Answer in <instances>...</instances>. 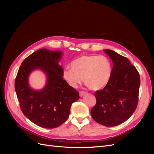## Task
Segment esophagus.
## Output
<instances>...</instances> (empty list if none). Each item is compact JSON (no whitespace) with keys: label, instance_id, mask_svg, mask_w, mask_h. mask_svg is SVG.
Listing matches in <instances>:
<instances>
[{"label":"esophagus","instance_id":"esophagus-1","mask_svg":"<svg viewBox=\"0 0 154 154\" xmlns=\"http://www.w3.org/2000/svg\"><path fill=\"white\" fill-rule=\"evenodd\" d=\"M85 94H86L85 92H84V91H80V96L82 97V96H84Z\"/></svg>","mask_w":154,"mask_h":154}]
</instances>
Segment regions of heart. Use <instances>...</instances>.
Listing matches in <instances>:
<instances>
[{
    "label": "heart",
    "instance_id": "heart-1",
    "mask_svg": "<svg viewBox=\"0 0 154 154\" xmlns=\"http://www.w3.org/2000/svg\"><path fill=\"white\" fill-rule=\"evenodd\" d=\"M71 66V68L63 70V77L72 88H76L83 78L89 89L100 90L109 83L112 71L109 59L102 55L81 56L72 61Z\"/></svg>",
    "mask_w": 154,
    "mask_h": 154
}]
</instances>
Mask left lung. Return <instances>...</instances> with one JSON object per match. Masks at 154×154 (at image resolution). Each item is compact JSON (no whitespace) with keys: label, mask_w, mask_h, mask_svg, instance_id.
Listing matches in <instances>:
<instances>
[{"label":"left lung","mask_w":154,"mask_h":154,"mask_svg":"<svg viewBox=\"0 0 154 154\" xmlns=\"http://www.w3.org/2000/svg\"><path fill=\"white\" fill-rule=\"evenodd\" d=\"M114 63L110 80L103 89L95 92L96 105L91 110L95 122L105 127H115L126 122L138 103L140 76L126 57L104 49Z\"/></svg>","instance_id":"8db88e82"}]
</instances>
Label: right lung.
I'll return each instance as SVG.
<instances>
[{
  "label": "right lung",
  "mask_w": 154,
  "mask_h": 154,
  "mask_svg": "<svg viewBox=\"0 0 154 154\" xmlns=\"http://www.w3.org/2000/svg\"><path fill=\"white\" fill-rule=\"evenodd\" d=\"M62 52L41 49L27 57L18 69L15 88L21 110L31 122L40 127L54 128L68 119L72 103L80 98L79 92L63 78L59 63ZM40 69L47 76L46 85L40 91L29 85L30 73Z\"/></svg>",
  "instance_id": "add662e5"
}]
</instances>
